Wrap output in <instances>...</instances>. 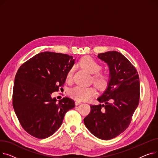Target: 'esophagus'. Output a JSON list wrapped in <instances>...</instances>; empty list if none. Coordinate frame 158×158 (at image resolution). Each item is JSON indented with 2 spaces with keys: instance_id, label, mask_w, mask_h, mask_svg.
<instances>
[{
  "instance_id": "esophagus-1",
  "label": "esophagus",
  "mask_w": 158,
  "mask_h": 158,
  "mask_svg": "<svg viewBox=\"0 0 158 158\" xmlns=\"http://www.w3.org/2000/svg\"><path fill=\"white\" fill-rule=\"evenodd\" d=\"M75 104H76V106H77V105H79V104H81V102H80V101H77L75 102Z\"/></svg>"
}]
</instances>
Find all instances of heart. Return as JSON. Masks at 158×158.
<instances>
[{"mask_svg": "<svg viewBox=\"0 0 158 158\" xmlns=\"http://www.w3.org/2000/svg\"><path fill=\"white\" fill-rule=\"evenodd\" d=\"M80 65L88 72L94 73L93 81L97 87L100 89H104L108 82V76L105 73L99 72L102 66L92 57L86 56L82 57L79 61ZM73 70L71 69L68 73L66 79L71 80L72 77ZM69 95L77 101H87L96 94V89L94 86H82L77 85L72 88L69 92Z\"/></svg>", "mask_w": 158, "mask_h": 158, "instance_id": "obj_1", "label": "heart"}]
</instances>
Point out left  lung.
<instances>
[{"label": "left lung", "mask_w": 158, "mask_h": 158, "mask_svg": "<svg viewBox=\"0 0 158 158\" xmlns=\"http://www.w3.org/2000/svg\"><path fill=\"white\" fill-rule=\"evenodd\" d=\"M110 69L104 92L97 98L101 104L90 105L84 118L87 129L97 138L109 140L125 131L131 122L139 101V79L135 66L117 51L98 54Z\"/></svg>", "instance_id": "8db88e82"}]
</instances>
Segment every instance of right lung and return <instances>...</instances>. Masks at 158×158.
Listing matches in <instances>:
<instances>
[{"label": "right lung", "mask_w": 158, "mask_h": 158, "mask_svg": "<svg viewBox=\"0 0 158 158\" xmlns=\"http://www.w3.org/2000/svg\"><path fill=\"white\" fill-rule=\"evenodd\" d=\"M75 60L52 52L39 53L25 62L16 73L13 106L22 127L39 139L52 136L61 126L65 113L75 107L69 97L57 102L51 95L63 86Z\"/></svg>", "instance_id": "1"}]
</instances>
